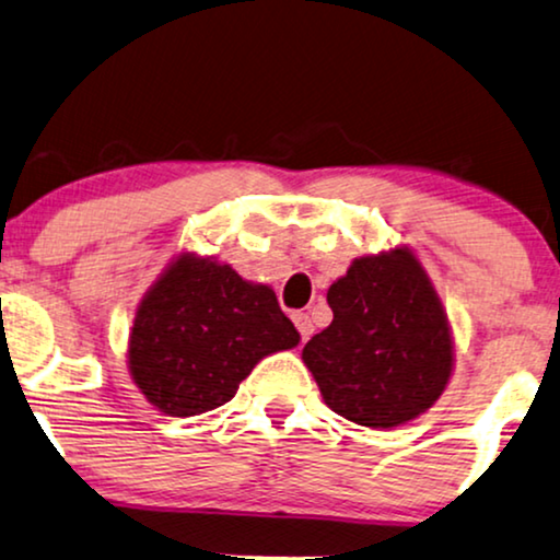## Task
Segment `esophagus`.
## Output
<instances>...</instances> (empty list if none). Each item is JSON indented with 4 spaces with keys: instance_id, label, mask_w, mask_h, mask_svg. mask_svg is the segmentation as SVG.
<instances>
[{
    "instance_id": "34e87169",
    "label": "esophagus",
    "mask_w": 560,
    "mask_h": 560,
    "mask_svg": "<svg viewBox=\"0 0 560 560\" xmlns=\"http://www.w3.org/2000/svg\"><path fill=\"white\" fill-rule=\"evenodd\" d=\"M294 325H296V330H300L302 340H310L312 332H315V325H312L310 315H304V312H296V315H294Z\"/></svg>"
}]
</instances>
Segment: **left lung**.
Masks as SVG:
<instances>
[{"mask_svg":"<svg viewBox=\"0 0 560 560\" xmlns=\"http://www.w3.org/2000/svg\"><path fill=\"white\" fill-rule=\"evenodd\" d=\"M332 323L302 350L325 405L386 430L435 405L453 374L441 296L407 245L355 258L327 289Z\"/></svg>","mask_w":560,"mask_h":560,"instance_id":"obj_1","label":"left lung"}]
</instances>
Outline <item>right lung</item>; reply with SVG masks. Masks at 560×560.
Masks as SVG:
<instances>
[{
	"label": "right lung",
	"mask_w": 560,
	"mask_h": 560,
	"mask_svg": "<svg viewBox=\"0 0 560 560\" xmlns=\"http://www.w3.org/2000/svg\"><path fill=\"white\" fill-rule=\"evenodd\" d=\"M296 342L271 287L212 256L178 253L138 304L128 369L159 412L194 417L233 399L260 358Z\"/></svg>",
	"instance_id": "obj_1"
}]
</instances>
